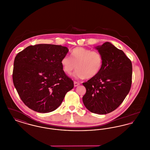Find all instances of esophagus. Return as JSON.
<instances>
[{
	"label": "esophagus",
	"instance_id": "esophagus-1",
	"mask_svg": "<svg viewBox=\"0 0 150 150\" xmlns=\"http://www.w3.org/2000/svg\"><path fill=\"white\" fill-rule=\"evenodd\" d=\"M74 86H75V87H76V86H78L80 85V83H78V82H76V81H74Z\"/></svg>",
	"mask_w": 150,
	"mask_h": 150
}]
</instances>
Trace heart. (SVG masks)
<instances>
[{
    "instance_id": "1",
    "label": "heart",
    "mask_w": 150,
    "mask_h": 150,
    "mask_svg": "<svg viewBox=\"0 0 150 150\" xmlns=\"http://www.w3.org/2000/svg\"><path fill=\"white\" fill-rule=\"evenodd\" d=\"M70 57L64 56L61 64L64 72L68 75L71 74L76 67L74 73L76 78H93L98 74L103 66V56L97 50L76 47L71 50Z\"/></svg>"
}]
</instances>
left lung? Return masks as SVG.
<instances>
[{
	"label": "left lung",
	"instance_id": "obj_1",
	"mask_svg": "<svg viewBox=\"0 0 150 150\" xmlns=\"http://www.w3.org/2000/svg\"><path fill=\"white\" fill-rule=\"evenodd\" d=\"M96 48L103 56V66L97 76L83 83L86 88L83 102L91 112L106 114L119 107L129 92L132 64L124 52L111 43Z\"/></svg>",
	"mask_w": 150,
	"mask_h": 150
}]
</instances>
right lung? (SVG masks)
Segmentation results:
<instances>
[{"label": "right lung", "instance_id": "right-lung-1", "mask_svg": "<svg viewBox=\"0 0 150 150\" xmlns=\"http://www.w3.org/2000/svg\"><path fill=\"white\" fill-rule=\"evenodd\" d=\"M69 50L58 45H30L15 57L13 81L20 98L30 109L50 112L60 106L74 88L61 64Z\"/></svg>", "mask_w": 150, "mask_h": 150}]
</instances>
